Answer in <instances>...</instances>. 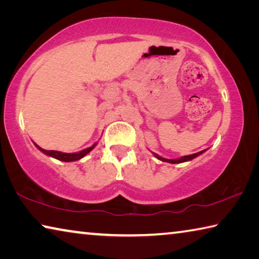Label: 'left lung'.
Returning a JSON list of instances; mask_svg holds the SVG:
<instances>
[{"label":"left lung","mask_w":259,"mask_h":259,"mask_svg":"<svg viewBox=\"0 0 259 259\" xmlns=\"http://www.w3.org/2000/svg\"><path fill=\"white\" fill-rule=\"evenodd\" d=\"M204 151H201V152H198V153H194V154H191V155H185V156H182L179 157V159H164V157H162L160 155L155 154V153H153L154 154V156L156 157V159H159L160 161H163V162H169V163H183V162H186V161H191L193 159H195L196 156H199L200 154H202Z\"/></svg>","instance_id":"1"}]
</instances>
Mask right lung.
<instances>
[{
  "label": "right lung",
  "mask_w": 259,
  "mask_h": 259,
  "mask_svg": "<svg viewBox=\"0 0 259 259\" xmlns=\"http://www.w3.org/2000/svg\"><path fill=\"white\" fill-rule=\"evenodd\" d=\"M96 145H97V143L94 144L93 146L85 148V150H82V151L76 152V153H63V152H58V151L43 150V148H41L40 146H37L36 144H35V146H36L42 153H45V154L54 157V159H57L59 161H64V162H73V161H77V160L82 159V157H84L88 153H90L91 151H93L96 147Z\"/></svg>",
  "instance_id": "1"
}]
</instances>
